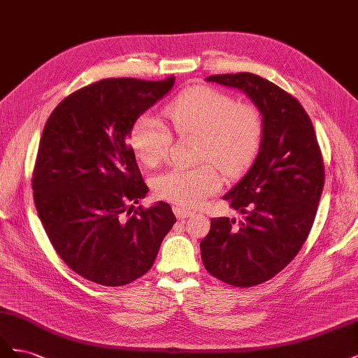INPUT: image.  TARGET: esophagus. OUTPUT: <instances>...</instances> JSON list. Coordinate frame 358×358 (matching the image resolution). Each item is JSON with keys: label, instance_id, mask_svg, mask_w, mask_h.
Here are the masks:
<instances>
[{"label": "esophagus", "instance_id": "esophagus-1", "mask_svg": "<svg viewBox=\"0 0 358 358\" xmlns=\"http://www.w3.org/2000/svg\"><path fill=\"white\" fill-rule=\"evenodd\" d=\"M173 212H175L176 218H179V220H185V218H188V216H191V215H192V212H191V210L178 208V206H175V208H173Z\"/></svg>", "mask_w": 358, "mask_h": 358}]
</instances>
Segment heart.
<instances>
[{
	"label": "heart",
	"instance_id": "1",
	"mask_svg": "<svg viewBox=\"0 0 358 358\" xmlns=\"http://www.w3.org/2000/svg\"><path fill=\"white\" fill-rule=\"evenodd\" d=\"M164 115L180 137H201L200 161L215 162L225 176L243 173L262 148L264 124L251 104L237 103L233 96L210 86H191L171 100ZM134 155L149 167L164 161L171 148L167 124L154 115H142L129 133ZM221 175L212 164L185 169L173 167L154 180V189L182 209H196L221 189Z\"/></svg>",
	"mask_w": 358,
	"mask_h": 358
}]
</instances>
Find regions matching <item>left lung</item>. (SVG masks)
<instances>
[{
    "label": "left lung",
    "instance_id": "obj_1",
    "mask_svg": "<svg viewBox=\"0 0 358 358\" xmlns=\"http://www.w3.org/2000/svg\"><path fill=\"white\" fill-rule=\"evenodd\" d=\"M241 90L263 116L264 134L251 169L225 194L230 218H212L200 243L208 272L233 287L278 275L308 239L324 188V161L312 121L294 96L252 73L206 78Z\"/></svg>",
    "mask_w": 358,
    "mask_h": 358
}]
</instances>
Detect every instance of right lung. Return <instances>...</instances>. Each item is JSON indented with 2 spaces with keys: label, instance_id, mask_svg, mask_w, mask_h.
<instances>
[{
  "label": "right lung",
  "instance_id": "right-lung-1",
  "mask_svg": "<svg viewBox=\"0 0 358 358\" xmlns=\"http://www.w3.org/2000/svg\"><path fill=\"white\" fill-rule=\"evenodd\" d=\"M175 85L103 79L66 96L43 129L32 173L34 203L52 246L76 273L122 287L152 267L176 222L170 204H129L149 188L127 138L137 117Z\"/></svg>",
  "mask_w": 358,
  "mask_h": 358
}]
</instances>
